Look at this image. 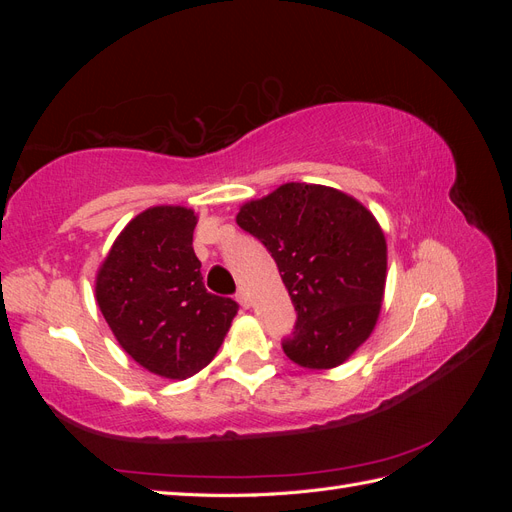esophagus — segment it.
<instances>
[{"mask_svg":"<svg viewBox=\"0 0 512 512\" xmlns=\"http://www.w3.org/2000/svg\"><path fill=\"white\" fill-rule=\"evenodd\" d=\"M237 301H239V305H241V307H245V309L252 305L250 294H247V290H245V288H239V292H237Z\"/></svg>","mask_w":512,"mask_h":512,"instance_id":"esophagus-1","label":"esophagus"}]
</instances>
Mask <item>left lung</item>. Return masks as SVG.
I'll return each mask as SVG.
<instances>
[{"instance_id": "1", "label": "left lung", "mask_w": 512, "mask_h": 512, "mask_svg": "<svg viewBox=\"0 0 512 512\" xmlns=\"http://www.w3.org/2000/svg\"><path fill=\"white\" fill-rule=\"evenodd\" d=\"M237 224L262 241L297 309L284 352L305 369H333L374 333L386 286V239L363 203L290 181L247 200Z\"/></svg>"}]
</instances>
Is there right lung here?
<instances>
[{
  "mask_svg": "<svg viewBox=\"0 0 512 512\" xmlns=\"http://www.w3.org/2000/svg\"><path fill=\"white\" fill-rule=\"evenodd\" d=\"M194 209L149 207L113 241L96 301L119 346L147 371L185 380L218 354L239 305L207 292L192 237Z\"/></svg>",
  "mask_w": 512,
  "mask_h": 512,
  "instance_id": "1",
  "label": "right lung"
}]
</instances>
